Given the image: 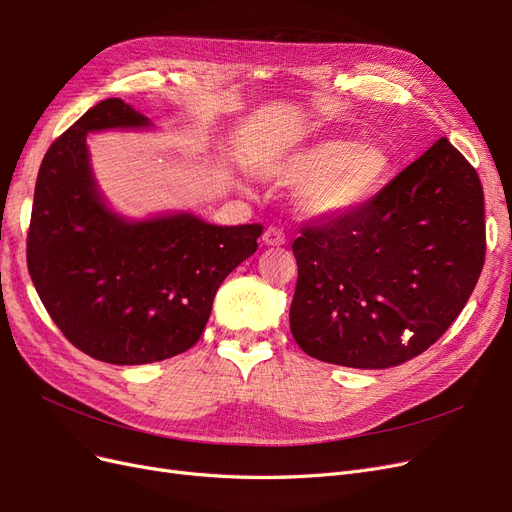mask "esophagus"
Returning <instances> with one entry per match:
<instances>
[{"label": "esophagus", "instance_id": "obj_1", "mask_svg": "<svg viewBox=\"0 0 512 512\" xmlns=\"http://www.w3.org/2000/svg\"><path fill=\"white\" fill-rule=\"evenodd\" d=\"M262 243L271 245V247H280V245L286 243V235H284V232H282L280 228L269 226V228L265 230V235H262Z\"/></svg>", "mask_w": 512, "mask_h": 512}]
</instances>
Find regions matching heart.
Masks as SVG:
<instances>
[{
    "label": "heart",
    "instance_id": "heart-1",
    "mask_svg": "<svg viewBox=\"0 0 512 512\" xmlns=\"http://www.w3.org/2000/svg\"><path fill=\"white\" fill-rule=\"evenodd\" d=\"M258 173L265 181L299 185V213L314 222H337L363 211L393 173V158L378 143L350 138H322L280 156L262 160ZM243 190V181L237 179Z\"/></svg>",
    "mask_w": 512,
    "mask_h": 512
}]
</instances>
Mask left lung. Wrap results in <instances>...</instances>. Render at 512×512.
<instances>
[{
  "label": "left lung",
  "mask_w": 512,
  "mask_h": 512,
  "mask_svg": "<svg viewBox=\"0 0 512 512\" xmlns=\"http://www.w3.org/2000/svg\"><path fill=\"white\" fill-rule=\"evenodd\" d=\"M290 331L318 361L386 369L436 344L485 262L476 170L440 138L346 220L303 228Z\"/></svg>",
  "instance_id": "8db88e82"
}]
</instances>
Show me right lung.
<instances>
[{
	"instance_id": "1",
	"label": "right lung",
	"mask_w": 512,
	"mask_h": 512,
	"mask_svg": "<svg viewBox=\"0 0 512 512\" xmlns=\"http://www.w3.org/2000/svg\"><path fill=\"white\" fill-rule=\"evenodd\" d=\"M121 98L96 104L46 151L27 235V269L72 346L113 365L190 350L213 297L250 258L260 224L218 226L192 211L132 220L111 207L91 168L87 134L153 130Z\"/></svg>"
}]
</instances>
